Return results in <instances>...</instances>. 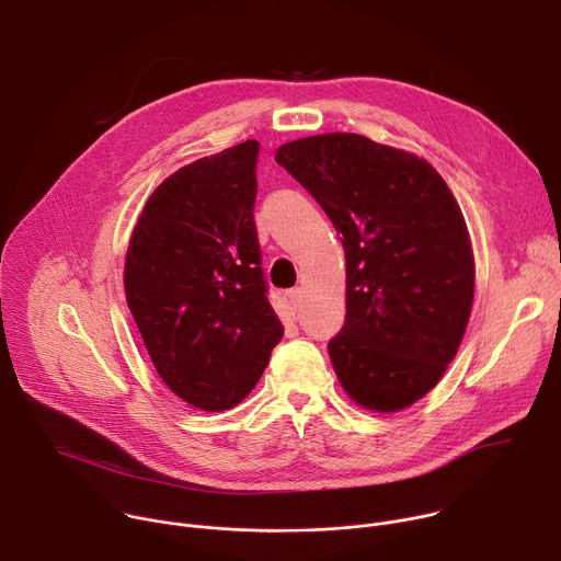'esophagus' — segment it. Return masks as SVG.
I'll list each match as a JSON object with an SVG mask.
<instances>
[{"mask_svg":"<svg viewBox=\"0 0 561 561\" xmlns=\"http://www.w3.org/2000/svg\"><path fill=\"white\" fill-rule=\"evenodd\" d=\"M284 301H286V308L295 314L297 308H299V304H301V290H299V288L286 290V293H284Z\"/></svg>","mask_w":561,"mask_h":561,"instance_id":"34e87169","label":"esophagus"}]
</instances>
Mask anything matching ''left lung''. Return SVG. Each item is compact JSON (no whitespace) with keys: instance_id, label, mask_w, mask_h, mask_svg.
Returning a JSON list of instances; mask_svg holds the SVG:
<instances>
[{"instance_id":"left-lung-1","label":"left lung","mask_w":561,"mask_h":561,"mask_svg":"<svg viewBox=\"0 0 561 561\" xmlns=\"http://www.w3.org/2000/svg\"><path fill=\"white\" fill-rule=\"evenodd\" d=\"M342 232L346 322L329 342L344 390L368 411L422 399L457 355L474 293L470 237L442 175L355 133L275 152Z\"/></svg>"}]
</instances>
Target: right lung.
<instances>
[{
  "label": "right lung",
  "mask_w": 561,
  "mask_h": 561,
  "mask_svg": "<svg viewBox=\"0 0 561 561\" xmlns=\"http://www.w3.org/2000/svg\"><path fill=\"white\" fill-rule=\"evenodd\" d=\"M257 154L249 139L175 171L126 253V301L159 377L208 413L242 402L284 337L253 215Z\"/></svg>",
  "instance_id": "right-lung-1"
}]
</instances>
